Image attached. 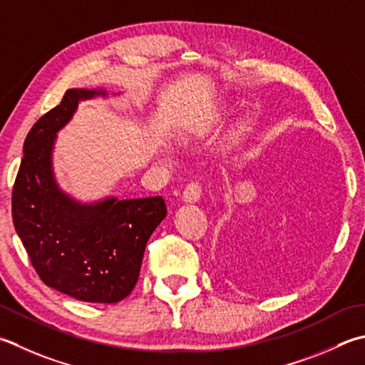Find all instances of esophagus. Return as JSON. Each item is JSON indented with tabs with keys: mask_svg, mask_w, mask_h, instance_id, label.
<instances>
[{
	"mask_svg": "<svg viewBox=\"0 0 365 365\" xmlns=\"http://www.w3.org/2000/svg\"><path fill=\"white\" fill-rule=\"evenodd\" d=\"M201 192H202L201 183H199L197 180L190 182L183 190V199L187 202H197L199 199H201Z\"/></svg>",
	"mask_w": 365,
	"mask_h": 365,
	"instance_id": "34e87169",
	"label": "esophagus"
}]
</instances>
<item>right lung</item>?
I'll return each instance as SVG.
<instances>
[{
	"label": "right lung",
	"instance_id": "right-lung-1",
	"mask_svg": "<svg viewBox=\"0 0 365 365\" xmlns=\"http://www.w3.org/2000/svg\"><path fill=\"white\" fill-rule=\"evenodd\" d=\"M106 95L71 88L33 125L12 188V221L47 287L83 302L115 304L138 283L147 242L166 217L164 199L81 204L58 188L52 170L55 135L78 101Z\"/></svg>",
	"mask_w": 365,
	"mask_h": 365
}]
</instances>
